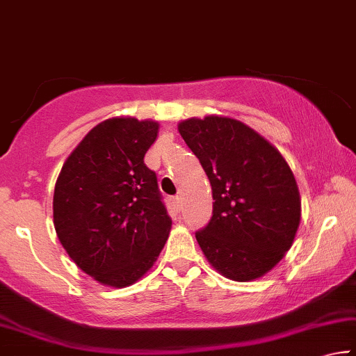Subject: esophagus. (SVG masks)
Instances as JSON below:
<instances>
[{
    "label": "esophagus",
    "mask_w": 356,
    "mask_h": 356,
    "mask_svg": "<svg viewBox=\"0 0 356 356\" xmlns=\"http://www.w3.org/2000/svg\"><path fill=\"white\" fill-rule=\"evenodd\" d=\"M173 207H175V209H177V211H179V210L183 209V199H181V195L173 197Z\"/></svg>",
    "instance_id": "34e87169"
}]
</instances>
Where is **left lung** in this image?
I'll use <instances>...</instances> for the list:
<instances>
[{"instance_id": "1", "label": "left lung", "mask_w": 356, "mask_h": 356, "mask_svg": "<svg viewBox=\"0 0 356 356\" xmlns=\"http://www.w3.org/2000/svg\"><path fill=\"white\" fill-rule=\"evenodd\" d=\"M179 134L213 191V215L195 232L210 264L237 282L269 272L291 248L300 221L296 179L269 141L235 119H188Z\"/></svg>"}]
</instances>
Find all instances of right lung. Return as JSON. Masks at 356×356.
I'll return each instance as SVG.
<instances>
[{"instance_id": "add662e5", "label": "right lung", "mask_w": 356, "mask_h": 356, "mask_svg": "<svg viewBox=\"0 0 356 356\" xmlns=\"http://www.w3.org/2000/svg\"><path fill=\"white\" fill-rule=\"evenodd\" d=\"M159 124L114 118L84 136L54 191V226L70 258L109 286L151 269L172 226L156 173L145 165Z\"/></svg>"}]
</instances>
